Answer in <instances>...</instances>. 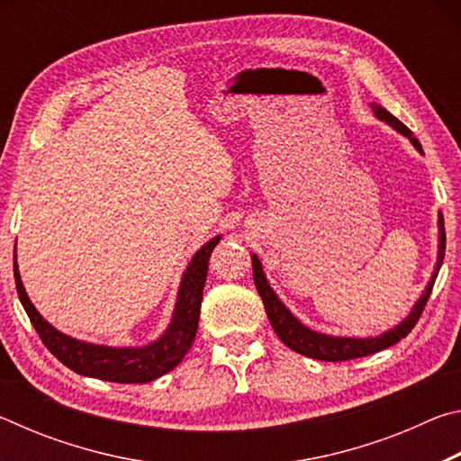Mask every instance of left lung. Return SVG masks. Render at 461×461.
I'll return each instance as SVG.
<instances>
[{
  "label": "left lung",
  "instance_id": "obj_1",
  "mask_svg": "<svg viewBox=\"0 0 461 461\" xmlns=\"http://www.w3.org/2000/svg\"><path fill=\"white\" fill-rule=\"evenodd\" d=\"M374 113L376 118H380L382 122H386L393 126L394 130H399L401 134L407 136L419 152H423L420 148L419 140L412 136V131L404 126L401 120H396L393 113H388L384 107L378 104H372ZM443 256H446V228H443V215H439V256H437V267L431 276V283L427 285L425 293L420 294V299L417 301V305L412 307L411 315L404 319L401 325H396L394 330H390L386 333L378 335V338H368V339H356V338H333V335H323L317 331H311L309 327L301 325L299 319H294L291 315L283 303L278 301V296L272 291L270 285L267 283V276L262 272V264L260 260L256 258L252 254V270H254V283L258 293L262 296L264 309H267L268 321L272 325V330L276 331L278 339L293 349L296 354H303L307 357H313V360H321V362H346V360H354V357H364L370 354H376L380 349H386L394 343H399L402 338H407L411 333L412 327L417 325L419 317L423 315V309L429 301V294L433 291L435 278L439 275Z\"/></svg>",
  "mask_w": 461,
  "mask_h": 461
}]
</instances>
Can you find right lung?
I'll use <instances>...</instances> for the list:
<instances>
[{
  "instance_id": "add662e5",
  "label": "right lung",
  "mask_w": 461,
  "mask_h": 461,
  "mask_svg": "<svg viewBox=\"0 0 461 461\" xmlns=\"http://www.w3.org/2000/svg\"><path fill=\"white\" fill-rule=\"evenodd\" d=\"M220 241V236L207 241L197 254L193 256L189 267H186L181 288H178V299L175 307L173 321L160 339L146 348H105L93 346V343L77 341L68 335L54 330L41 317V313L30 303L24 291V285L20 280L18 264L14 260V278L18 296L24 305L26 313L32 321L36 333L41 335L46 349L60 360L67 368L81 374V376H91L107 382H120V384H146L160 378L175 368L183 360L185 354L189 352L197 333L199 325V311L203 299V286L207 278V264L213 248Z\"/></svg>"
}]
</instances>
